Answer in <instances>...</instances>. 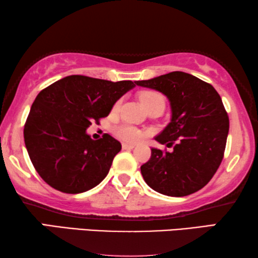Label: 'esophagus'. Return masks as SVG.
<instances>
[{"instance_id": "obj_1", "label": "esophagus", "mask_w": 258, "mask_h": 258, "mask_svg": "<svg viewBox=\"0 0 258 258\" xmlns=\"http://www.w3.org/2000/svg\"><path fill=\"white\" fill-rule=\"evenodd\" d=\"M121 147H122V149H124V150H126V149H133V148H136V145L126 144V142H124V144L121 145Z\"/></svg>"}]
</instances>
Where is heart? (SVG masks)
I'll return each instance as SVG.
<instances>
[{
    "mask_svg": "<svg viewBox=\"0 0 258 258\" xmlns=\"http://www.w3.org/2000/svg\"><path fill=\"white\" fill-rule=\"evenodd\" d=\"M140 100L142 102V104L145 105L146 109H149L150 107H153V105H156V104L164 105L165 103L164 97H163L162 94L154 91L142 92L140 94ZM119 105H120V102H117V103L113 105V111H117V110L119 109ZM113 133L116 137L127 142H137L144 137V133H142L140 130L128 124L117 125L116 127L113 128Z\"/></svg>",
    "mask_w": 258,
    "mask_h": 258,
    "instance_id": "1",
    "label": "heart"
}]
</instances>
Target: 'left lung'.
I'll use <instances>...</instances> for the list:
<instances>
[{"label":"left lung","instance_id":"obj_1","mask_svg":"<svg viewBox=\"0 0 258 258\" xmlns=\"http://www.w3.org/2000/svg\"><path fill=\"white\" fill-rule=\"evenodd\" d=\"M138 86L169 99L171 121L155 140L173 151L151 148L141 173L150 188L167 196H186L207 185L223 161L230 120L217 91L181 71L170 72Z\"/></svg>","mask_w":258,"mask_h":258}]
</instances>
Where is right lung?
<instances>
[{
    "mask_svg": "<svg viewBox=\"0 0 258 258\" xmlns=\"http://www.w3.org/2000/svg\"><path fill=\"white\" fill-rule=\"evenodd\" d=\"M136 83L69 76L41 91L31 107L24 140L36 172L49 186L84 193L107 177L121 149L109 134L93 140L86 130L107 117Z\"/></svg>",
    "mask_w": 258,
    "mask_h": 258,
    "instance_id": "obj_1",
    "label": "right lung"
}]
</instances>
